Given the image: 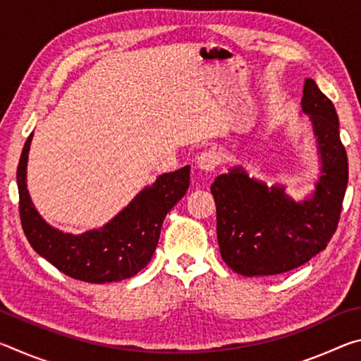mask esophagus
Wrapping results in <instances>:
<instances>
[{
	"instance_id": "34e87169",
	"label": "esophagus",
	"mask_w": 361,
	"mask_h": 361,
	"mask_svg": "<svg viewBox=\"0 0 361 361\" xmlns=\"http://www.w3.org/2000/svg\"><path fill=\"white\" fill-rule=\"evenodd\" d=\"M219 166V156L216 151L209 149L200 152V156L197 157V169L202 170L204 173H213Z\"/></svg>"
}]
</instances>
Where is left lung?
<instances>
[{"instance_id": "1", "label": "left lung", "mask_w": 361, "mask_h": 361, "mask_svg": "<svg viewBox=\"0 0 361 361\" xmlns=\"http://www.w3.org/2000/svg\"><path fill=\"white\" fill-rule=\"evenodd\" d=\"M302 111L310 116L322 156V175L310 199L295 202L282 186L269 189L243 169L212 185L223 261L245 277L288 272L325 250L338 229L349 162L331 100L314 79L304 81Z\"/></svg>"}]
</instances>
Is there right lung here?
<instances>
[{"label":"right lung","instance_id":"obj_1","mask_svg":"<svg viewBox=\"0 0 361 361\" xmlns=\"http://www.w3.org/2000/svg\"><path fill=\"white\" fill-rule=\"evenodd\" d=\"M32 137L17 167V186L22 229L35 252L60 272L87 283L119 282L138 274L151 261L164 218L188 191L189 167L159 176L103 228L81 235L63 234L51 228L30 200L25 176Z\"/></svg>","mask_w":361,"mask_h":361}]
</instances>
